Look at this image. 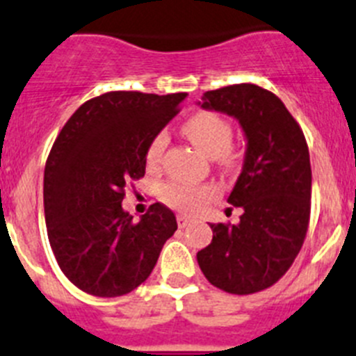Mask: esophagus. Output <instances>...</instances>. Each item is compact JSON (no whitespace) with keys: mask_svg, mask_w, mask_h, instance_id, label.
<instances>
[{"mask_svg":"<svg viewBox=\"0 0 356 356\" xmlns=\"http://www.w3.org/2000/svg\"><path fill=\"white\" fill-rule=\"evenodd\" d=\"M188 223H190V218L184 216V214H177V225H179V229H184V227L188 225Z\"/></svg>","mask_w":356,"mask_h":356,"instance_id":"1","label":"esophagus"}]
</instances>
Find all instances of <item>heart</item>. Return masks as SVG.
<instances>
[{"instance_id":"heart-1","label":"heart","mask_w":356,"mask_h":356,"mask_svg":"<svg viewBox=\"0 0 356 356\" xmlns=\"http://www.w3.org/2000/svg\"><path fill=\"white\" fill-rule=\"evenodd\" d=\"M184 133L188 138L209 158L216 159L218 165L225 170H234L239 166L238 154L230 149L234 131L227 118L211 111H200L184 122ZM168 147V134L165 131L150 138L145 150V161L150 170H158L165 159ZM159 197L166 206L182 213H197L207 202L216 197V188L209 184H184V182H168L161 188Z\"/></svg>"}]
</instances>
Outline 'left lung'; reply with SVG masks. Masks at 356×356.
<instances>
[{
  "instance_id": "obj_1",
  "label": "left lung",
  "mask_w": 356,
  "mask_h": 356,
  "mask_svg": "<svg viewBox=\"0 0 356 356\" xmlns=\"http://www.w3.org/2000/svg\"><path fill=\"white\" fill-rule=\"evenodd\" d=\"M202 108L238 118L248 147L229 197L243 209L239 223H211L213 241L197 254L198 266L225 293H259L287 273L305 241L312 195L307 140L284 102L252 83L206 92Z\"/></svg>"
}]
</instances>
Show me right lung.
Here are the masks:
<instances>
[{
	"label": "right lung",
	"instance_id": "obj_1",
	"mask_svg": "<svg viewBox=\"0 0 356 356\" xmlns=\"http://www.w3.org/2000/svg\"><path fill=\"white\" fill-rule=\"evenodd\" d=\"M184 97L108 92L81 104L54 140L44 170L47 238L60 270L85 293L115 298L136 289L177 230L159 202L133 222L122 200L145 175L150 138Z\"/></svg>",
	"mask_w": 356,
	"mask_h": 356
}]
</instances>
